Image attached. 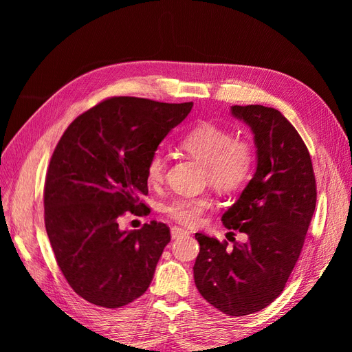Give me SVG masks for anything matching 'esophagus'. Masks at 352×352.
Returning <instances> with one entry per match:
<instances>
[{
    "instance_id": "34e87169",
    "label": "esophagus",
    "mask_w": 352,
    "mask_h": 352,
    "mask_svg": "<svg viewBox=\"0 0 352 352\" xmlns=\"http://www.w3.org/2000/svg\"><path fill=\"white\" fill-rule=\"evenodd\" d=\"M170 233H172V238H173V239L189 235L188 230H185V229H182V228H177V226H173L172 229H170Z\"/></svg>"
}]
</instances>
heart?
I'll return each mask as SVG.
<instances>
[{
  "instance_id": "b5f03b06",
  "label": "heart",
  "mask_w": 352,
  "mask_h": 352,
  "mask_svg": "<svg viewBox=\"0 0 352 352\" xmlns=\"http://www.w3.org/2000/svg\"><path fill=\"white\" fill-rule=\"evenodd\" d=\"M180 146L189 155L206 164V176L221 190L242 186L251 176L254 150L251 142L235 138L230 129L212 122H201L180 138ZM166 173V157L154 151L145 166V176L150 185H160ZM212 206L210 194L177 195L163 206V212L185 226H195L204 212Z\"/></svg>"
}]
</instances>
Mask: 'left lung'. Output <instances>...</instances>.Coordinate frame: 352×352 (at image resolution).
Wrapping results in <instances>:
<instances>
[{"instance_id":"obj_1","label":"left lung","mask_w":352,"mask_h":352,"mask_svg":"<svg viewBox=\"0 0 352 352\" xmlns=\"http://www.w3.org/2000/svg\"><path fill=\"white\" fill-rule=\"evenodd\" d=\"M232 114L254 132L257 172L221 220L228 241L195 233L199 254L194 280L207 302L228 316L257 313L278 298L300 258L317 201L310 153L279 111L233 105ZM249 236L234 242L233 231Z\"/></svg>"}]
</instances>
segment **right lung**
<instances>
[{
  "instance_id": "add662e5",
  "label": "right lung",
  "mask_w": 352,
  "mask_h": 352,
  "mask_svg": "<svg viewBox=\"0 0 352 352\" xmlns=\"http://www.w3.org/2000/svg\"><path fill=\"white\" fill-rule=\"evenodd\" d=\"M192 102L111 97L74 119L52 153L44 219L56 261L83 300L120 308L144 295L170 242L164 223L119 229L126 211L150 212L145 166Z\"/></svg>"
}]
</instances>
